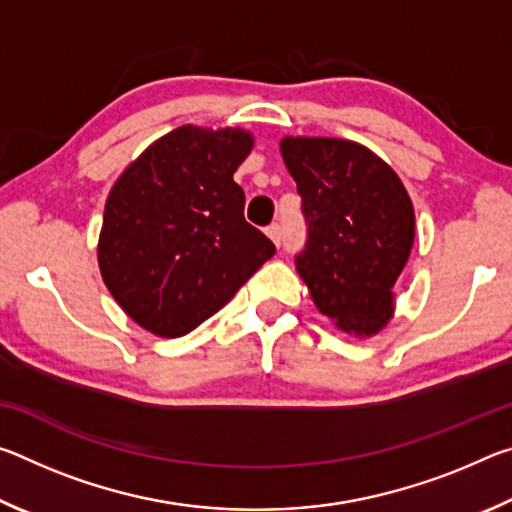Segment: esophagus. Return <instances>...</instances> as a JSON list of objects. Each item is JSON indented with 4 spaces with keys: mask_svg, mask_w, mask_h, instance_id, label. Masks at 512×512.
Here are the masks:
<instances>
[{
    "mask_svg": "<svg viewBox=\"0 0 512 512\" xmlns=\"http://www.w3.org/2000/svg\"><path fill=\"white\" fill-rule=\"evenodd\" d=\"M266 235H268V239L273 241L275 246H280V241H282V228H280V223H271V225H268Z\"/></svg>",
    "mask_w": 512,
    "mask_h": 512,
    "instance_id": "esophagus-1",
    "label": "esophagus"
}]
</instances>
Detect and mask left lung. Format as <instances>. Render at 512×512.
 <instances>
[{"instance_id":"left-lung-1","label":"left lung","mask_w":512,"mask_h":512,"mask_svg":"<svg viewBox=\"0 0 512 512\" xmlns=\"http://www.w3.org/2000/svg\"><path fill=\"white\" fill-rule=\"evenodd\" d=\"M307 223L296 268L336 327L377 334L393 316V287L409 262L415 214L402 180L366 146L334 137H284Z\"/></svg>"}]
</instances>
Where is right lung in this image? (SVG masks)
<instances>
[{
    "label": "right lung",
    "mask_w": 512,
    "mask_h": 512,
    "mask_svg": "<svg viewBox=\"0 0 512 512\" xmlns=\"http://www.w3.org/2000/svg\"><path fill=\"white\" fill-rule=\"evenodd\" d=\"M250 149L241 128L180 126L112 185L99 268L137 325L167 339L192 332L275 255L244 219V189L232 180Z\"/></svg>",
    "instance_id": "add662e5"
}]
</instances>
